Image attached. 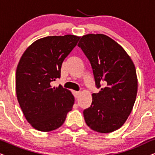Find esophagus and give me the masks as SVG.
Instances as JSON below:
<instances>
[{"label":"esophagus","mask_w":155,"mask_h":155,"mask_svg":"<svg viewBox=\"0 0 155 155\" xmlns=\"http://www.w3.org/2000/svg\"><path fill=\"white\" fill-rule=\"evenodd\" d=\"M73 94H74V96H75V97H76V98H77V97H79L80 92H77V91H74Z\"/></svg>","instance_id":"esophagus-1"}]
</instances>
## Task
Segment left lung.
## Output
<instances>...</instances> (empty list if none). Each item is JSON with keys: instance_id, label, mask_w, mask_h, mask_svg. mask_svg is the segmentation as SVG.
I'll list each match as a JSON object with an SVG mask.
<instances>
[{"instance_id": "8db88e82", "label": "left lung", "mask_w": 155, "mask_h": 155, "mask_svg": "<svg viewBox=\"0 0 155 155\" xmlns=\"http://www.w3.org/2000/svg\"><path fill=\"white\" fill-rule=\"evenodd\" d=\"M78 46L90 61L95 84L101 88L92 94L90 107L84 110V120L98 133L118 130L130 115L136 99L134 63L122 46L102 34L84 35Z\"/></svg>"}]
</instances>
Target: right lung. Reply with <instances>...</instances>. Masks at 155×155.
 I'll return each instance as SVG.
<instances>
[{
	"label": "right lung",
	"instance_id": "right-lung-1",
	"mask_svg": "<svg viewBox=\"0 0 155 155\" xmlns=\"http://www.w3.org/2000/svg\"><path fill=\"white\" fill-rule=\"evenodd\" d=\"M75 35L51 36L38 39L27 48L17 67L16 94L21 109L34 128L42 132L62 126L74 104L73 95L51 82L61 77L64 59L77 45Z\"/></svg>",
	"mask_w": 155,
	"mask_h": 155
}]
</instances>
